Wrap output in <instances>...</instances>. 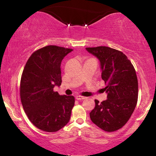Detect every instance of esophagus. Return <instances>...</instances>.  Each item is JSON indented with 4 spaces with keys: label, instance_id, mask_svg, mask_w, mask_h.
<instances>
[{
    "label": "esophagus",
    "instance_id": "esophagus-1",
    "mask_svg": "<svg viewBox=\"0 0 156 156\" xmlns=\"http://www.w3.org/2000/svg\"><path fill=\"white\" fill-rule=\"evenodd\" d=\"M85 98H86L85 97H82V96L77 95V96H76L75 99H76V100H82V99H84Z\"/></svg>",
    "mask_w": 156,
    "mask_h": 156
}]
</instances>
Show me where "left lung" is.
Returning a JSON list of instances; mask_svg holds the SVG:
<instances>
[{
	"mask_svg": "<svg viewBox=\"0 0 156 156\" xmlns=\"http://www.w3.org/2000/svg\"><path fill=\"white\" fill-rule=\"evenodd\" d=\"M100 62L101 78L106 87L107 99H95L89 114L92 122L107 132L122 128L129 120L138 101V85L136 70L122 52L105 46L87 48Z\"/></svg>",
	"mask_w": 156,
	"mask_h": 156,
	"instance_id": "1",
	"label": "left lung"
}]
</instances>
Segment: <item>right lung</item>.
Segmentation results:
<instances>
[{
  "mask_svg": "<svg viewBox=\"0 0 156 156\" xmlns=\"http://www.w3.org/2000/svg\"><path fill=\"white\" fill-rule=\"evenodd\" d=\"M73 50L48 45L34 52L27 61L20 80V99L29 120L38 129L56 132L69 122L73 96L59 95L55 86L62 83L61 62Z\"/></svg>",
  "mask_w": 156,
  "mask_h": 156,
  "instance_id": "1",
  "label": "right lung"
}]
</instances>
